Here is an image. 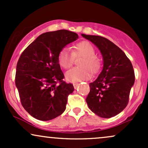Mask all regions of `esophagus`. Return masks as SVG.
Wrapping results in <instances>:
<instances>
[{
    "instance_id": "esophagus-1",
    "label": "esophagus",
    "mask_w": 148,
    "mask_h": 148,
    "mask_svg": "<svg viewBox=\"0 0 148 148\" xmlns=\"http://www.w3.org/2000/svg\"><path fill=\"white\" fill-rule=\"evenodd\" d=\"M78 85H79V84H78V83H74V84H73V86H74V88H75V89H76V88H77Z\"/></svg>"
}]
</instances>
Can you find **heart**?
I'll return each mask as SVG.
<instances>
[{
	"instance_id": "obj_1",
	"label": "heart",
	"mask_w": 148,
	"mask_h": 148,
	"mask_svg": "<svg viewBox=\"0 0 148 148\" xmlns=\"http://www.w3.org/2000/svg\"><path fill=\"white\" fill-rule=\"evenodd\" d=\"M94 47L90 42L82 41L72 47V51L67 48L61 49L58 56V60L62 68H70L74 63L75 58L84 57L80 66L76 67L66 73V79L69 82H78L90 78L91 71L93 74L97 73L101 68L100 60L95 56Z\"/></svg>"
}]
</instances>
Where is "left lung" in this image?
<instances>
[{"instance_id": "left-lung-1", "label": "left lung", "mask_w": 148, "mask_h": 148, "mask_svg": "<svg viewBox=\"0 0 148 148\" xmlns=\"http://www.w3.org/2000/svg\"><path fill=\"white\" fill-rule=\"evenodd\" d=\"M82 36L98 47L103 60L102 71L89 84L86 102L98 116L112 118L128 104L131 88L135 81L133 66L125 53L108 39L84 34Z\"/></svg>"}]
</instances>
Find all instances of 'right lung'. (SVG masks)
Instances as JSON below:
<instances>
[{
    "instance_id": "1",
    "label": "right lung",
    "mask_w": 148,
    "mask_h": 148,
    "mask_svg": "<svg viewBox=\"0 0 148 148\" xmlns=\"http://www.w3.org/2000/svg\"><path fill=\"white\" fill-rule=\"evenodd\" d=\"M79 38L76 33L59 30L40 35L22 52L16 64L15 84L21 103L30 115L52 120L66 108L74 88L67 84L58 60L61 49Z\"/></svg>"
}]
</instances>
